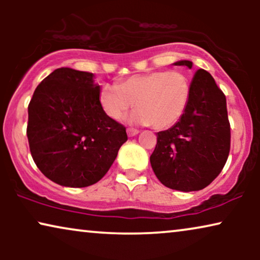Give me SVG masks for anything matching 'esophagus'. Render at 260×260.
<instances>
[{
	"mask_svg": "<svg viewBox=\"0 0 260 260\" xmlns=\"http://www.w3.org/2000/svg\"><path fill=\"white\" fill-rule=\"evenodd\" d=\"M126 133H127V135H129L130 137H133V136H136V135L140 133V131H138L137 129H134V127H127Z\"/></svg>",
	"mask_w": 260,
	"mask_h": 260,
	"instance_id": "1",
	"label": "esophagus"
}]
</instances>
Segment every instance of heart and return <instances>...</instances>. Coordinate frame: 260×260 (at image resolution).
<instances>
[{
  "label": "heart",
  "instance_id": "obj_1",
  "mask_svg": "<svg viewBox=\"0 0 260 260\" xmlns=\"http://www.w3.org/2000/svg\"><path fill=\"white\" fill-rule=\"evenodd\" d=\"M191 97V80L181 71H154L131 76L118 86L106 84L99 92L103 111L118 120L135 103L129 120L167 129L182 118Z\"/></svg>",
  "mask_w": 260,
  "mask_h": 260
}]
</instances>
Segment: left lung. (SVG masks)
I'll return each instance as SVG.
<instances>
[{
    "label": "left lung",
    "mask_w": 260,
    "mask_h": 260,
    "mask_svg": "<svg viewBox=\"0 0 260 260\" xmlns=\"http://www.w3.org/2000/svg\"><path fill=\"white\" fill-rule=\"evenodd\" d=\"M177 66L191 69V61ZM231 125L226 97L205 70H198L191 80L189 105L179 122L157 133V143L150 156L155 175L172 189H204L221 173L230 154Z\"/></svg>",
    "instance_id": "obj_1"
}]
</instances>
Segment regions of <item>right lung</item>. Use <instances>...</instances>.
I'll return each instance as SVG.
<instances>
[{
	"label": "right lung",
	"mask_w": 260,
	"mask_h": 260,
	"mask_svg": "<svg viewBox=\"0 0 260 260\" xmlns=\"http://www.w3.org/2000/svg\"><path fill=\"white\" fill-rule=\"evenodd\" d=\"M93 74L61 67L35 88L28 105L31 157L53 182L81 188L108 173L127 140L125 126L106 116Z\"/></svg>",
	"instance_id": "right-lung-1"
}]
</instances>
